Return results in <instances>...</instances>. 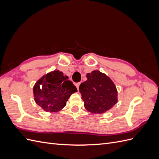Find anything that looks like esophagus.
I'll use <instances>...</instances> for the list:
<instances>
[{
  "label": "esophagus",
  "mask_w": 159,
  "mask_h": 159,
  "mask_svg": "<svg viewBox=\"0 0 159 159\" xmlns=\"http://www.w3.org/2000/svg\"><path fill=\"white\" fill-rule=\"evenodd\" d=\"M80 83L75 84V86H76V88H77V89H78V91H79V86H80Z\"/></svg>",
  "instance_id": "34e87169"
}]
</instances>
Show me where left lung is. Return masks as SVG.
Returning a JSON list of instances; mask_svg holds the SVG:
<instances>
[{
    "label": "left lung",
    "instance_id": "8db88e82",
    "mask_svg": "<svg viewBox=\"0 0 159 159\" xmlns=\"http://www.w3.org/2000/svg\"><path fill=\"white\" fill-rule=\"evenodd\" d=\"M88 80L81 83L79 90L84 107L89 112L102 114L118 102L116 86L106 74L93 70L86 75Z\"/></svg>",
    "mask_w": 159,
    "mask_h": 159
}]
</instances>
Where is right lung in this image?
<instances>
[{"instance_id": "right-lung-1", "label": "right lung", "mask_w": 159, "mask_h": 159, "mask_svg": "<svg viewBox=\"0 0 159 159\" xmlns=\"http://www.w3.org/2000/svg\"><path fill=\"white\" fill-rule=\"evenodd\" d=\"M67 75L59 70L49 72L38 80L33 87L34 99L46 112L60 111L70 95L78 91Z\"/></svg>"}]
</instances>
